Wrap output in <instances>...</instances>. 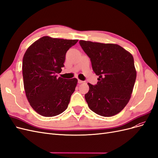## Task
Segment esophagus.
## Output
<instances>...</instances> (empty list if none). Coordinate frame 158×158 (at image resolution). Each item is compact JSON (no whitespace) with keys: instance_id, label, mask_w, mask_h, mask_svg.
Masks as SVG:
<instances>
[{"instance_id":"obj_1","label":"esophagus","mask_w":158,"mask_h":158,"mask_svg":"<svg viewBox=\"0 0 158 158\" xmlns=\"http://www.w3.org/2000/svg\"><path fill=\"white\" fill-rule=\"evenodd\" d=\"M83 82H84V81L80 80H78V84H82V83H83Z\"/></svg>"}]
</instances>
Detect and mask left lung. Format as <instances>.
Masks as SVG:
<instances>
[{
    "label": "left lung",
    "mask_w": 158,
    "mask_h": 158,
    "mask_svg": "<svg viewBox=\"0 0 158 158\" xmlns=\"http://www.w3.org/2000/svg\"><path fill=\"white\" fill-rule=\"evenodd\" d=\"M79 44L99 76L97 84H88L85 99L89 108L103 117L115 115L130 100L136 81L132 55L117 44L83 40Z\"/></svg>",
    "instance_id": "left-lung-1"
}]
</instances>
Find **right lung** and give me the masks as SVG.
<instances>
[{
	"label": "right lung",
	"mask_w": 158,
	"mask_h": 158,
	"mask_svg": "<svg viewBox=\"0 0 158 158\" xmlns=\"http://www.w3.org/2000/svg\"><path fill=\"white\" fill-rule=\"evenodd\" d=\"M77 40L42 37L23 57L22 73L26 97L31 107L44 117H54L68 107L78 82L76 78H57L65 55Z\"/></svg>",
	"instance_id": "right-lung-1"
}]
</instances>
